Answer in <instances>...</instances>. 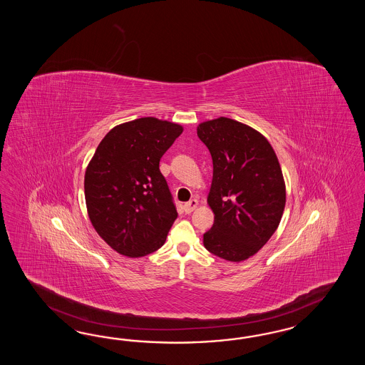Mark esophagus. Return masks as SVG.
Returning a JSON list of instances; mask_svg holds the SVG:
<instances>
[{
  "label": "esophagus",
  "mask_w": 365,
  "mask_h": 365,
  "mask_svg": "<svg viewBox=\"0 0 365 365\" xmlns=\"http://www.w3.org/2000/svg\"><path fill=\"white\" fill-rule=\"evenodd\" d=\"M198 206V200L197 199H191V200H188L187 203H185L183 205V209L186 212H191V211L194 210L195 207Z\"/></svg>",
  "instance_id": "1"
}]
</instances>
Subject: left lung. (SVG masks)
<instances>
[{
    "mask_svg": "<svg viewBox=\"0 0 365 365\" xmlns=\"http://www.w3.org/2000/svg\"><path fill=\"white\" fill-rule=\"evenodd\" d=\"M197 133L212 158L207 202L215 217L203 234L205 247L243 261L270 240L284 212L287 192L276 153L258 131L227 118L200 123Z\"/></svg>",
    "mask_w": 365,
    "mask_h": 365,
    "instance_id": "1",
    "label": "left lung"
}]
</instances>
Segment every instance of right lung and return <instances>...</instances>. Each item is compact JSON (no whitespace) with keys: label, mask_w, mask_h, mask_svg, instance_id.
Wrapping results in <instances>:
<instances>
[{"label":"right lung","mask_w":365,"mask_h":365,"mask_svg":"<svg viewBox=\"0 0 365 365\" xmlns=\"http://www.w3.org/2000/svg\"><path fill=\"white\" fill-rule=\"evenodd\" d=\"M182 125L142 118L112 128L89 162L84 194L89 220L113 250L154 253L177 220L174 198L159 170Z\"/></svg>","instance_id":"1"}]
</instances>
